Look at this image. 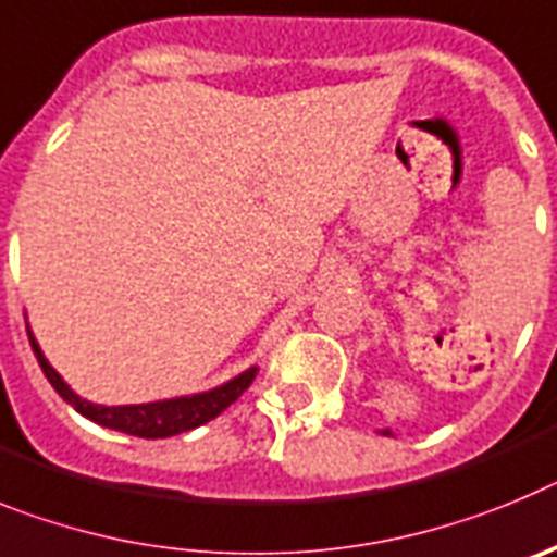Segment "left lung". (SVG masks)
Instances as JSON below:
<instances>
[{"instance_id": "obj_1", "label": "left lung", "mask_w": 557, "mask_h": 557, "mask_svg": "<svg viewBox=\"0 0 557 557\" xmlns=\"http://www.w3.org/2000/svg\"><path fill=\"white\" fill-rule=\"evenodd\" d=\"M381 434H386V437H393V432H389V429H381Z\"/></svg>"}]
</instances>
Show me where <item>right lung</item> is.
I'll return each mask as SVG.
<instances>
[{
	"label": "right lung",
	"mask_w": 557,
	"mask_h": 557,
	"mask_svg": "<svg viewBox=\"0 0 557 557\" xmlns=\"http://www.w3.org/2000/svg\"><path fill=\"white\" fill-rule=\"evenodd\" d=\"M27 336H30L33 352H36L38 364H41V370H45L52 389H55V393L61 395V398H64L75 412L95 420L98 425H106V429H114V432H123V434H134V437H145V440L173 437V434L190 432V429L210 423L212 418H219V414L224 412L226 406L235 404V400L244 395V389H249L255 375H258V367H249V370H244L240 375H235V379H230L221 386H212V389H207V393L151 400V404L103 406V404H91V400L72 393V386L66 384V381L55 372V367L45 359V352H41V347H38L30 325H27Z\"/></svg>",
	"instance_id": "1"
}]
</instances>
